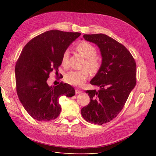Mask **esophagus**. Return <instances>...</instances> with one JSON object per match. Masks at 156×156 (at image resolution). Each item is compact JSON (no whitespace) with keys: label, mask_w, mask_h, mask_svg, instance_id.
Returning a JSON list of instances; mask_svg holds the SVG:
<instances>
[{"label":"esophagus","mask_w":156,"mask_h":156,"mask_svg":"<svg viewBox=\"0 0 156 156\" xmlns=\"http://www.w3.org/2000/svg\"><path fill=\"white\" fill-rule=\"evenodd\" d=\"M82 92H83V91H82V90H81V89L78 88H75V93H76L77 94H80V93H81Z\"/></svg>","instance_id":"obj_1"}]
</instances>
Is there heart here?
<instances>
[{"mask_svg":"<svg viewBox=\"0 0 156 156\" xmlns=\"http://www.w3.org/2000/svg\"><path fill=\"white\" fill-rule=\"evenodd\" d=\"M78 53L85 58L84 67L88 68L92 73H97L102 66V57L96 53V48L86 41H82L75 47ZM69 60V51H66L61 58V64L67 67ZM87 68L81 70L71 71L65 75V80L68 83L75 86H82L90 76V71Z\"/></svg>","mask_w":156,"mask_h":156,"instance_id":"1","label":"heart"}]
</instances>
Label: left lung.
Returning <instances> with one entry per match:
<instances>
[{"label": "left lung", "instance_id": "8db88e82", "mask_svg": "<svg viewBox=\"0 0 156 156\" xmlns=\"http://www.w3.org/2000/svg\"><path fill=\"white\" fill-rule=\"evenodd\" d=\"M83 38L100 48L102 66L90 81L99 90L86 91L90 102L81 115L86 121L102 125L119 114L135 87L136 62L125 46L105 34H84Z\"/></svg>", "mask_w": 156, "mask_h": 156}]
</instances>
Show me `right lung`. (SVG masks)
<instances>
[{
	"mask_svg": "<svg viewBox=\"0 0 156 156\" xmlns=\"http://www.w3.org/2000/svg\"><path fill=\"white\" fill-rule=\"evenodd\" d=\"M80 35L51 30L34 37L23 49L15 68L16 90L23 107L35 120H55L61 111L59 98L75 95L69 84L49 86L48 79L52 72L57 76L63 53Z\"/></svg>",
	"mask_w": 156,
	"mask_h": 156,
	"instance_id": "obj_1",
	"label": "right lung"
}]
</instances>
